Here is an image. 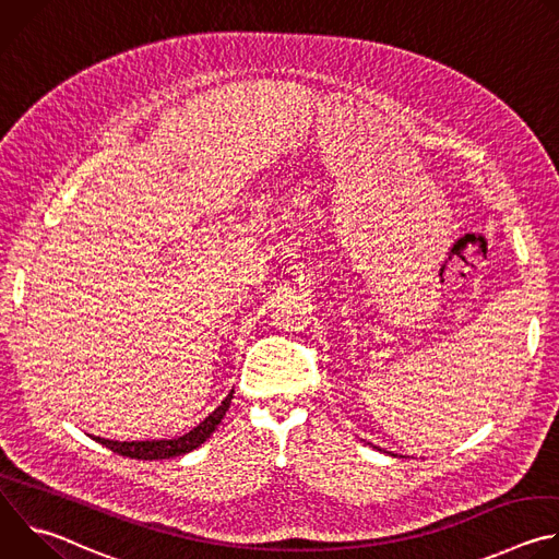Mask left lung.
I'll return each instance as SVG.
<instances>
[{"label": "left lung", "instance_id": "1", "mask_svg": "<svg viewBox=\"0 0 559 559\" xmlns=\"http://www.w3.org/2000/svg\"><path fill=\"white\" fill-rule=\"evenodd\" d=\"M371 444V442H369ZM373 449H378V451H382L380 447H373ZM384 453H389V455H393V457H407V455H397V453H393V451H384Z\"/></svg>", "mask_w": 559, "mask_h": 559}]
</instances>
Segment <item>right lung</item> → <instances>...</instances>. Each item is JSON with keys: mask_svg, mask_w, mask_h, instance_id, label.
I'll return each instance as SVG.
<instances>
[{"mask_svg": "<svg viewBox=\"0 0 559 559\" xmlns=\"http://www.w3.org/2000/svg\"><path fill=\"white\" fill-rule=\"evenodd\" d=\"M234 389L227 393L225 401L221 403V407H216L199 427H194L190 433L181 436V438H175V440H145V442H117V440H106V438H95L91 436L93 440L102 442L104 447H108L110 451L119 453V455H126V457H136V460H166V457H177V455H183V453H190L192 449L201 447L214 431L216 427L221 425L225 412L229 409V403H231V395Z\"/></svg>", "mask_w": 559, "mask_h": 559, "instance_id": "obj_1", "label": "right lung"}]
</instances>
